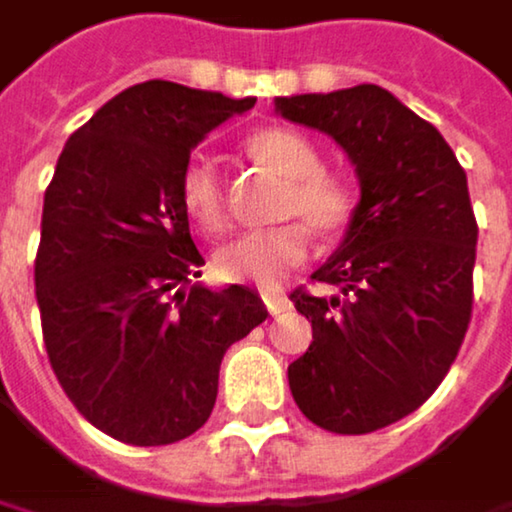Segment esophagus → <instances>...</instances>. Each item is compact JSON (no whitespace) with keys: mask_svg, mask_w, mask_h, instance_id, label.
<instances>
[{"mask_svg":"<svg viewBox=\"0 0 512 512\" xmlns=\"http://www.w3.org/2000/svg\"><path fill=\"white\" fill-rule=\"evenodd\" d=\"M261 297H264V306H267L270 315H279V312H285V309L291 306L288 297H285V294H276V291H264Z\"/></svg>","mask_w":512,"mask_h":512,"instance_id":"esophagus-1","label":"esophagus"}]
</instances>
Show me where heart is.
Segmentation results:
<instances>
[{
    "label": "heart",
    "instance_id": "b5f03b06",
    "mask_svg": "<svg viewBox=\"0 0 512 512\" xmlns=\"http://www.w3.org/2000/svg\"><path fill=\"white\" fill-rule=\"evenodd\" d=\"M245 152L251 161H258L261 167L285 179L276 212L294 215V221L239 233L215 251V273L227 282L276 288L291 270L306 261V224L321 236H336L351 224L357 209V188L348 176L324 167L321 149L306 134L285 125H270L248 134ZM179 203L185 215L203 230L224 227V182L206 158L194 155L179 170Z\"/></svg>",
    "mask_w": 512,
    "mask_h": 512
}]
</instances>
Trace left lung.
I'll return each mask as SVG.
<instances>
[{"mask_svg":"<svg viewBox=\"0 0 512 512\" xmlns=\"http://www.w3.org/2000/svg\"><path fill=\"white\" fill-rule=\"evenodd\" d=\"M330 134L357 167L345 242L297 288L312 345L288 366L300 411L336 435L378 432L417 411L450 372L474 309L477 218L441 131L375 83L276 98Z\"/></svg>","mask_w":512,"mask_h":512,"instance_id":"1","label":"left lung"}]
</instances>
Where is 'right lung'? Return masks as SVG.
I'll return each mask as SVG.
<instances>
[{
    "mask_svg": "<svg viewBox=\"0 0 512 512\" xmlns=\"http://www.w3.org/2000/svg\"><path fill=\"white\" fill-rule=\"evenodd\" d=\"M254 98L146 80L80 125L44 191L35 300L53 375L104 435L161 447L212 414L224 351L267 321L203 267L179 203L191 149Z\"/></svg>",
    "mask_w": 512,
    "mask_h": 512,
    "instance_id": "1",
    "label": "right lung"
}]
</instances>
